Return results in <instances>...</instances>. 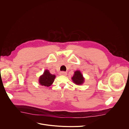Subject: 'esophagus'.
<instances>
[{
	"label": "esophagus",
	"mask_w": 129,
	"mask_h": 129,
	"mask_svg": "<svg viewBox=\"0 0 129 129\" xmlns=\"http://www.w3.org/2000/svg\"><path fill=\"white\" fill-rule=\"evenodd\" d=\"M60 75L61 76H66L67 74V72H64V71H62V72H61L60 73Z\"/></svg>",
	"instance_id": "1"
}]
</instances>
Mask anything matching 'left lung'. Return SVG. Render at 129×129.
I'll list each match as a JSON object with an SVG mask.
<instances>
[{"mask_svg":"<svg viewBox=\"0 0 129 129\" xmlns=\"http://www.w3.org/2000/svg\"><path fill=\"white\" fill-rule=\"evenodd\" d=\"M71 79L73 82L77 85H82L84 82V78L80 70L76 71Z\"/></svg>","mask_w":129,"mask_h":129,"instance_id":"8db88e82","label":"left lung"}]
</instances>
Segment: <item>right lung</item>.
<instances>
[{
	"mask_svg": "<svg viewBox=\"0 0 129 129\" xmlns=\"http://www.w3.org/2000/svg\"><path fill=\"white\" fill-rule=\"evenodd\" d=\"M56 76L52 75L48 70H45L43 74L39 79V83L41 86H50L54 82Z\"/></svg>",
	"mask_w": 129,
	"mask_h": 129,
	"instance_id": "add662e5",
	"label": "right lung"
}]
</instances>
